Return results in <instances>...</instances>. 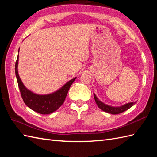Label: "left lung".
<instances>
[{
    "instance_id": "8db88e82",
    "label": "left lung",
    "mask_w": 157,
    "mask_h": 157,
    "mask_svg": "<svg viewBox=\"0 0 157 157\" xmlns=\"http://www.w3.org/2000/svg\"><path fill=\"white\" fill-rule=\"evenodd\" d=\"M94 95L95 102L96 103V105H98V108L102 109L103 111L111 113V114H113V115L119 114V113H121L123 112L127 111V110L129 109V108H131L133 105H134V104L136 103V102H129L121 106H119V107H113V106L106 105L104 104L103 102H102L101 101H100L94 94Z\"/></svg>"
}]
</instances>
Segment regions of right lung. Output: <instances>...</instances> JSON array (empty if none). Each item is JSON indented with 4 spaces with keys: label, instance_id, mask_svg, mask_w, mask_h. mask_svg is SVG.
I'll return each instance as SVG.
<instances>
[{
    "label": "right lung",
    "instance_id": "right-lung-1",
    "mask_svg": "<svg viewBox=\"0 0 157 157\" xmlns=\"http://www.w3.org/2000/svg\"><path fill=\"white\" fill-rule=\"evenodd\" d=\"M17 65L18 56L15 63V75L23 101L29 109L42 115H48L55 112L63 104L70 86L76 79V78H74L71 79L58 91L52 94L46 95L36 94L28 90L23 84L18 74Z\"/></svg>",
    "mask_w": 157,
    "mask_h": 157
}]
</instances>
